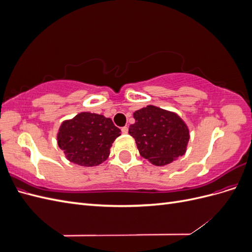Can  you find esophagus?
Here are the masks:
<instances>
[{
  "mask_svg": "<svg viewBox=\"0 0 252 252\" xmlns=\"http://www.w3.org/2000/svg\"><path fill=\"white\" fill-rule=\"evenodd\" d=\"M122 133H124V134H126V133H128V127L127 126H125V127H122Z\"/></svg>",
  "mask_w": 252,
  "mask_h": 252,
  "instance_id": "34e87169",
  "label": "esophagus"
}]
</instances>
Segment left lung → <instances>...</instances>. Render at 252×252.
<instances>
[{
    "label": "left lung",
    "instance_id": "obj_1",
    "mask_svg": "<svg viewBox=\"0 0 252 252\" xmlns=\"http://www.w3.org/2000/svg\"><path fill=\"white\" fill-rule=\"evenodd\" d=\"M129 134L140 155L154 165L164 166L185 155L189 129L177 113L148 105L133 113Z\"/></svg>",
    "mask_w": 252,
    "mask_h": 252
}]
</instances>
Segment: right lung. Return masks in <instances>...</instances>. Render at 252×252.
I'll return each mask as SVG.
<instances>
[{"label": "right lung", "mask_w": 252, "mask_h": 252, "mask_svg": "<svg viewBox=\"0 0 252 252\" xmlns=\"http://www.w3.org/2000/svg\"><path fill=\"white\" fill-rule=\"evenodd\" d=\"M121 130L102 114L81 112L64 121L58 132V145L68 161L84 167L102 164Z\"/></svg>", "instance_id": "right-lung-1"}]
</instances>
